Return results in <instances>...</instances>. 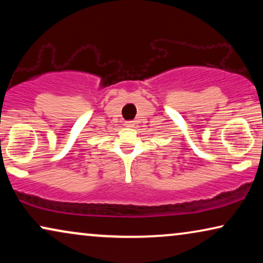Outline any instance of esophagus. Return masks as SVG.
<instances>
[{"mask_svg":"<svg viewBox=\"0 0 263 263\" xmlns=\"http://www.w3.org/2000/svg\"><path fill=\"white\" fill-rule=\"evenodd\" d=\"M125 125H127V127H134V122H133V121L125 122Z\"/></svg>","mask_w":263,"mask_h":263,"instance_id":"1","label":"esophagus"}]
</instances>
